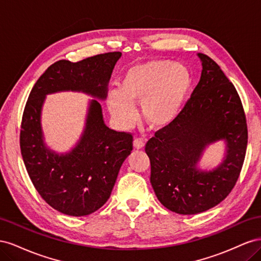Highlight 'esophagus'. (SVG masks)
Returning a JSON list of instances; mask_svg holds the SVG:
<instances>
[{
    "label": "esophagus",
    "instance_id": "1",
    "mask_svg": "<svg viewBox=\"0 0 261 261\" xmlns=\"http://www.w3.org/2000/svg\"><path fill=\"white\" fill-rule=\"evenodd\" d=\"M133 145L136 149H143L145 147V141L141 138H136L135 140H134Z\"/></svg>",
    "mask_w": 261,
    "mask_h": 261
}]
</instances>
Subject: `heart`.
Returning <instances> with one entry per match:
<instances>
[{"mask_svg":"<svg viewBox=\"0 0 261 261\" xmlns=\"http://www.w3.org/2000/svg\"><path fill=\"white\" fill-rule=\"evenodd\" d=\"M188 68L167 59H153L129 67L109 92L108 107L114 120L128 126L136 120L134 107L153 129L168 127L176 120L192 89Z\"/></svg>","mask_w":261,"mask_h":261,"instance_id":"heart-1","label":"heart"}]
</instances>
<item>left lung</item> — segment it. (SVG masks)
Wrapping results in <instances>:
<instances>
[{
    "mask_svg": "<svg viewBox=\"0 0 261 261\" xmlns=\"http://www.w3.org/2000/svg\"><path fill=\"white\" fill-rule=\"evenodd\" d=\"M198 85L168 127L155 132L145 151L158 199L179 215H197L226 198L239 179L247 148V124L234 85L208 55L198 53ZM224 139L225 159L212 171L196 168L203 150Z\"/></svg>",
    "mask_w": 261,
    "mask_h": 261,
    "instance_id": "obj_1",
    "label": "left lung"
}]
</instances>
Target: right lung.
I'll list each match as a JSON object with an SVG mask.
<instances>
[{"instance_id":"add662e5","label":"right lung","mask_w":261,"mask_h":261,"mask_svg":"<svg viewBox=\"0 0 261 261\" xmlns=\"http://www.w3.org/2000/svg\"><path fill=\"white\" fill-rule=\"evenodd\" d=\"M121 55L109 52L76 63L55 62L37 81L26 102L20 129L23 163L42 199L64 215L88 216L108 201L118 171L133 150V136L109 128L101 105L91 100L80 141L72 151L55 153L43 141L41 110L45 96L70 90L105 100Z\"/></svg>"}]
</instances>
